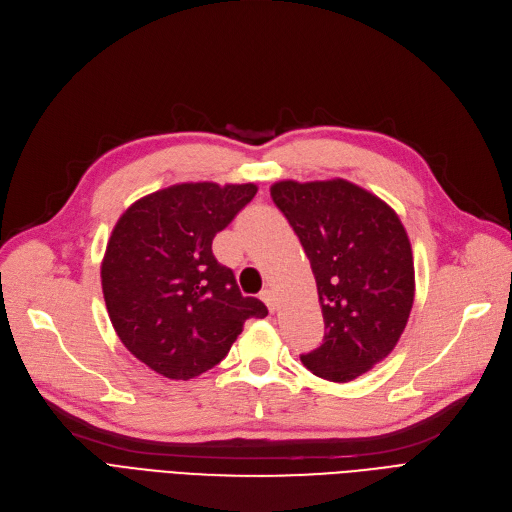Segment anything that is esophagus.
Returning a JSON list of instances; mask_svg holds the SVG:
<instances>
[{"mask_svg":"<svg viewBox=\"0 0 512 512\" xmlns=\"http://www.w3.org/2000/svg\"><path fill=\"white\" fill-rule=\"evenodd\" d=\"M261 301L268 305L270 311H276V297H274V293L270 291V288H265V291H261Z\"/></svg>","mask_w":512,"mask_h":512,"instance_id":"esophagus-1","label":"esophagus"}]
</instances>
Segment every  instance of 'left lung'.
Listing matches in <instances>:
<instances>
[{"label": "left lung", "instance_id": "8db88e82", "mask_svg": "<svg viewBox=\"0 0 512 512\" xmlns=\"http://www.w3.org/2000/svg\"><path fill=\"white\" fill-rule=\"evenodd\" d=\"M270 194L301 240L324 316V341L301 362L332 383L358 379L393 351L412 311L414 257L402 219L343 177L282 180Z\"/></svg>", "mask_w": 512, "mask_h": 512}]
</instances>
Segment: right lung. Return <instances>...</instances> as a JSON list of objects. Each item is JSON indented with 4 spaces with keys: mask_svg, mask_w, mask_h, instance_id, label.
<instances>
[{
    "mask_svg": "<svg viewBox=\"0 0 512 512\" xmlns=\"http://www.w3.org/2000/svg\"><path fill=\"white\" fill-rule=\"evenodd\" d=\"M255 194V184H175L133 203L108 238L100 268L108 318L127 351L171 381L211 370L244 320L268 316L211 251Z\"/></svg>",
    "mask_w": 512,
    "mask_h": 512,
    "instance_id": "right-lung-1",
    "label": "right lung"
}]
</instances>
